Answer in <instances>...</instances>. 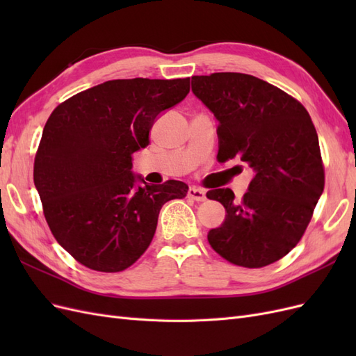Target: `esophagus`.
Listing matches in <instances>:
<instances>
[{"label":"esophagus","mask_w":356,"mask_h":356,"mask_svg":"<svg viewBox=\"0 0 356 356\" xmlns=\"http://www.w3.org/2000/svg\"><path fill=\"white\" fill-rule=\"evenodd\" d=\"M188 197L196 200V202H203L204 199H207V193H204L202 188H197V187H190L188 188Z\"/></svg>","instance_id":"esophagus-1"}]
</instances>
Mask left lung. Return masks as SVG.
Here are the masks:
<instances>
[{"mask_svg":"<svg viewBox=\"0 0 356 356\" xmlns=\"http://www.w3.org/2000/svg\"><path fill=\"white\" fill-rule=\"evenodd\" d=\"M191 92L218 120V160L239 156L254 178L242 200L230 188L208 199L225 208V220L208 233L225 260L250 268L281 260L303 236L324 191L316 129L293 96L250 74L191 77Z\"/></svg>","mask_w":356,"mask_h":356,"instance_id":"1","label":"left lung"}]
</instances>
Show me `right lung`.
<instances>
[{"instance_id":"right-lung-1","label":"right lung","mask_w":356,"mask_h":356,"mask_svg":"<svg viewBox=\"0 0 356 356\" xmlns=\"http://www.w3.org/2000/svg\"><path fill=\"white\" fill-rule=\"evenodd\" d=\"M190 92V79L110 80L56 106L42 131L34 184L55 239L83 266L122 272L152 243L159 212L188 186H149L132 154L157 117Z\"/></svg>"}]
</instances>
